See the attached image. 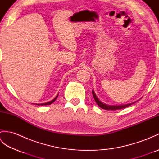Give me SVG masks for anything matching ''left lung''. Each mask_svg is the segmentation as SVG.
Listing matches in <instances>:
<instances>
[{"instance_id":"obj_1","label":"left lung","mask_w":159,"mask_h":159,"mask_svg":"<svg viewBox=\"0 0 159 159\" xmlns=\"http://www.w3.org/2000/svg\"><path fill=\"white\" fill-rule=\"evenodd\" d=\"M92 94H93V98L95 100V101L96 102L97 104L98 105L100 108H102L103 109H105V110H111V111H114V110H118V109H124V108H126L130 106L131 104H134L133 103H131V104H124V105H119V106H110V105H107L105 104H103L101 101H100L98 98L97 96H96L95 93H94L93 90H92Z\"/></svg>"}]
</instances>
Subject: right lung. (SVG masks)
I'll return each instance as SVG.
<instances>
[{
	"mask_svg": "<svg viewBox=\"0 0 159 159\" xmlns=\"http://www.w3.org/2000/svg\"><path fill=\"white\" fill-rule=\"evenodd\" d=\"M58 97V95H57L55 98H54L52 100H51V101H50V102H46V103H44V104H38V105H48V104H52V103H53L54 102H55V100L57 99V98Z\"/></svg>",
	"mask_w": 159,
	"mask_h": 159,
	"instance_id": "obj_1",
	"label": "right lung"
}]
</instances>
